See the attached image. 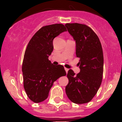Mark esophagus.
Here are the masks:
<instances>
[{
  "mask_svg": "<svg viewBox=\"0 0 122 122\" xmlns=\"http://www.w3.org/2000/svg\"><path fill=\"white\" fill-rule=\"evenodd\" d=\"M65 71H66V73H68V69L66 68H65Z\"/></svg>",
  "mask_w": 122,
  "mask_h": 122,
  "instance_id": "esophagus-1",
  "label": "esophagus"
}]
</instances>
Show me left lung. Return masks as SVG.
<instances>
[{"mask_svg": "<svg viewBox=\"0 0 122 122\" xmlns=\"http://www.w3.org/2000/svg\"><path fill=\"white\" fill-rule=\"evenodd\" d=\"M65 26L76 41V54L79 59L80 68L76 75L69 70L65 92L73 103L84 104L92 100L101 86L104 63L103 49L99 38L89 26L78 23H68Z\"/></svg>", "mask_w": 122, "mask_h": 122, "instance_id": "1", "label": "left lung"}]
</instances>
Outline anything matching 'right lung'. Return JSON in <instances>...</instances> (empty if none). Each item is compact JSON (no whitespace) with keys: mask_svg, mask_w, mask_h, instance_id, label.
Returning a JSON list of instances; mask_svg holds the SVG:
<instances>
[{"mask_svg":"<svg viewBox=\"0 0 122 122\" xmlns=\"http://www.w3.org/2000/svg\"><path fill=\"white\" fill-rule=\"evenodd\" d=\"M65 31L62 24L43 26L28 43L22 66L24 88L34 103L45 101L54 82L66 75L63 66L54 65L48 59L53 51L54 38Z\"/></svg>","mask_w":122,"mask_h":122,"instance_id":"add662e5","label":"right lung"}]
</instances>
